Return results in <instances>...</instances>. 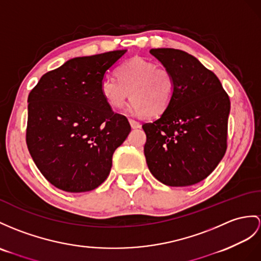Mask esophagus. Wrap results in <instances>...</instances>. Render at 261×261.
<instances>
[{"label":"esophagus","instance_id":"34e87169","mask_svg":"<svg viewBox=\"0 0 261 261\" xmlns=\"http://www.w3.org/2000/svg\"><path fill=\"white\" fill-rule=\"evenodd\" d=\"M129 124L132 126V128H139V127H141V124L134 119H129Z\"/></svg>","mask_w":261,"mask_h":261}]
</instances>
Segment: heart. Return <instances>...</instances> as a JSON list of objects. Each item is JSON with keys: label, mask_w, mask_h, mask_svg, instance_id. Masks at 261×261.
<instances>
[{"label": "heart", "mask_w": 261, "mask_h": 261, "mask_svg": "<svg viewBox=\"0 0 261 261\" xmlns=\"http://www.w3.org/2000/svg\"><path fill=\"white\" fill-rule=\"evenodd\" d=\"M100 93L111 109L119 110L130 96L128 110L135 116H158L168 109L175 94V83L167 68L134 57L117 68V79L105 77Z\"/></svg>", "instance_id": "obj_1"}]
</instances>
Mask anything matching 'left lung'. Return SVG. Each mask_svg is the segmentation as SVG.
<instances>
[{
	"label": "left lung",
	"mask_w": 261,
	"mask_h": 261,
	"mask_svg": "<svg viewBox=\"0 0 261 261\" xmlns=\"http://www.w3.org/2000/svg\"><path fill=\"white\" fill-rule=\"evenodd\" d=\"M149 53L170 72L175 94L160 118L143 125L146 163L165 185H194L211 175L225 155L229 97L217 76L193 55L175 48Z\"/></svg>",
	"instance_id": "obj_1"
}]
</instances>
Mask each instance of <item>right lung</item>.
<instances>
[{"label": "right lung", "instance_id": "add662e5", "mask_svg": "<svg viewBox=\"0 0 261 261\" xmlns=\"http://www.w3.org/2000/svg\"><path fill=\"white\" fill-rule=\"evenodd\" d=\"M127 49L68 60L44 74L28 98L27 144L56 188L84 193L110 175L114 151L130 132L100 93L106 72Z\"/></svg>", "mask_w": 261, "mask_h": 261}]
</instances>
